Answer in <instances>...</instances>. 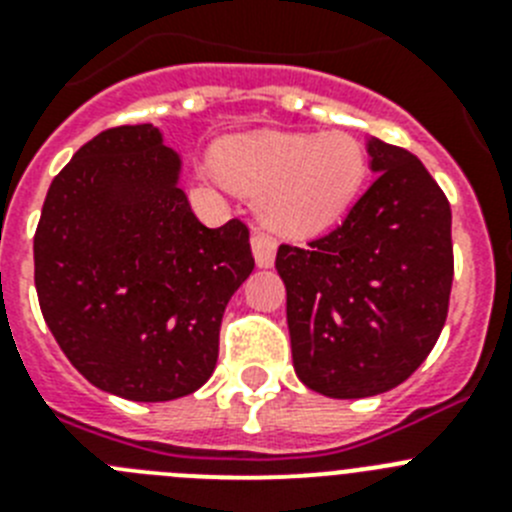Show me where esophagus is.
Listing matches in <instances>:
<instances>
[{
    "label": "esophagus",
    "mask_w": 512,
    "mask_h": 512,
    "mask_svg": "<svg viewBox=\"0 0 512 512\" xmlns=\"http://www.w3.org/2000/svg\"><path fill=\"white\" fill-rule=\"evenodd\" d=\"M251 248H253V256H256V264H259L261 269H269V266L274 264V256H277V241H274L271 235L261 233V230H253Z\"/></svg>",
    "instance_id": "34e87169"
}]
</instances>
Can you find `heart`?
Returning <instances> with one entry per match:
<instances>
[{
    "instance_id": "b5f03b06",
    "label": "heart",
    "mask_w": 512,
    "mask_h": 512,
    "mask_svg": "<svg viewBox=\"0 0 512 512\" xmlns=\"http://www.w3.org/2000/svg\"><path fill=\"white\" fill-rule=\"evenodd\" d=\"M217 174L235 189L261 194L269 228L312 235L336 225L366 182V151L348 133H248L217 143Z\"/></svg>"
}]
</instances>
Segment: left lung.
I'll return each mask as SVG.
<instances>
[{"label": "left lung", "instance_id": "1", "mask_svg": "<svg viewBox=\"0 0 512 512\" xmlns=\"http://www.w3.org/2000/svg\"><path fill=\"white\" fill-rule=\"evenodd\" d=\"M377 179L346 220L305 248L282 243L292 364L336 400L402 384L441 336L454 282L451 207L405 148L369 140Z\"/></svg>", "mask_w": 512, "mask_h": 512}]
</instances>
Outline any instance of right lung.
<instances>
[{
	"mask_svg": "<svg viewBox=\"0 0 512 512\" xmlns=\"http://www.w3.org/2000/svg\"><path fill=\"white\" fill-rule=\"evenodd\" d=\"M179 171L153 125L102 130L53 179L35 230L45 323L94 387L125 400L200 390L225 305L253 271L246 223L205 228Z\"/></svg>",
	"mask_w": 512,
	"mask_h": 512,
	"instance_id": "right-lung-1",
	"label": "right lung"
}]
</instances>
